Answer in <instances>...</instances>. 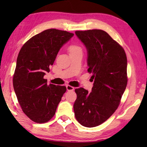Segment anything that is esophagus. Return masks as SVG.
I'll list each match as a JSON object with an SVG mask.
<instances>
[{"instance_id": "1", "label": "esophagus", "mask_w": 147, "mask_h": 147, "mask_svg": "<svg viewBox=\"0 0 147 147\" xmlns=\"http://www.w3.org/2000/svg\"><path fill=\"white\" fill-rule=\"evenodd\" d=\"M66 88H67V91H73V90H74V88L73 86H71L70 85H66Z\"/></svg>"}]
</instances>
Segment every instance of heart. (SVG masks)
<instances>
[{
	"mask_svg": "<svg viewBox=\"0 0 147 147\" xmlns=\"http://www.w3.org/2000/svg\"><path fill=\"white\" fill-rule=\"evenodd\" d=\"M78 51H82V49H81L80 47L78 45H72L69 47V53H72Z\"/></svg>",
	"mask_w": 147,
	"mask_h": 147,
	"instance_id": "b5f03b06",
	"label": "heart"
}]
</instances>
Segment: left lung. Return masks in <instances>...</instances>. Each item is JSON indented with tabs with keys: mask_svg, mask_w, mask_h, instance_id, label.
<instances>
[{
	"mask_svg": "<svg viewBox=\"0 0 147 147\" xmlns=\"http://www.w3.org/2000/svg\"><path fill=\"white\" fill-rule=\"evenodd\" d=\"M87 51L88 71L94 79L92 92L75 89L76 119L82 126H97L117 109L126 88L127 57L123 48L101 30L76 31Z\"/></svg>",
	"mask_w": 147,
	"mask_h": 147,
	"instance_id": "1",
	"label": "left lung"
}]
</instances>
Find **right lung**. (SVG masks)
<instances>
[{
	"instance_id": "right-lung-1",
	"label": "right lung",
	"mask_w": 147,
	"mask_h": 147,
	"mask_svg": "<svg viewBox=\"0 0 147 147\" xmlns=\"http://www.w3.org/2000/svg\"><path fill=\"white\" fill-rule=\"evenodd\" d=\"M73 33L48 29L32 37L22 47L17 58L13 86L23 112L36 123H45L54 116L64 86L47 85L46 73L54 64L59 50Z\"/></svg>"
}]
</instances>
